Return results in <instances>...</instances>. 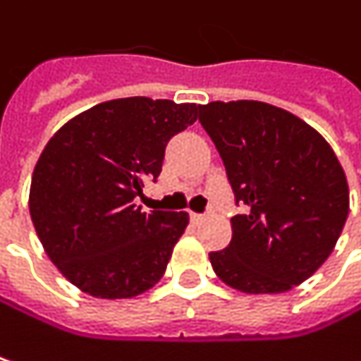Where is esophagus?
<instances>
[{
    "label": "esophagus",
    "mask_w": 361,
    "mask_h": 361,
    "mask_svg": "<svg viewBox=\"0 0 361 361\" xmlns=\"http://www.w3.org/2000/svg\"><path fill=\"white\" fill-rule=\"evenodd\" d=\"M203 219H205L203 214H195V212H191V221H193V224H201Z\"/></svg>",
    "instance_id": "esophagus-1"
}]
</instances>
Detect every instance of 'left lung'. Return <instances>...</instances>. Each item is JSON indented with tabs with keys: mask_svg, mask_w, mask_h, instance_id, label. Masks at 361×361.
<instances>
[{
	"mask_svg": "<svg viewBox=\"0 0 361 361\" xmlns=\"http://www.w3.org/2000/svg\"><path fill=\"white\" fill-rule=\"evenodd\" d=\"M236 203L232 240L209 252L219 279L246 294H279L329 259L349 214L345 172L310 125L267 102L199 106Z\"/></svg>",
	"mask_w": 361,
	"mask_h": 361,
	"instance_id": "left-lung-1",
	"label": "left lung"
}]
</instances>
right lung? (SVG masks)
Returning <instances> with one entry per match:
<instances>
[{
    "instance_id": "obj_1",
    "label": "right lung",
    "mask_w": 361,
    "mask_h": 361,
    "mask_svg": "<svg viewBox=\"0 0 361 361\" xmlns=\"http://www.w3.org/2000/svg\"><path fill=\"white\" fill-rule=\"evenodd\" d=\"M197 104L145 96L96 104L49 140L32 172L30 218L49 259L94 298L154 288L183 236L187 212H142L145 180L168 142L197 121Z\"/></svg>"
}]
</instances>
